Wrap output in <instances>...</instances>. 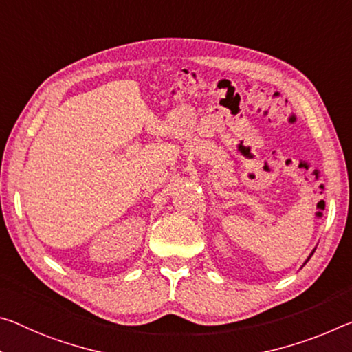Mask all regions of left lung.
I'll return each mask as SVG.
<instances>
[{"label": "left lung", "instance_id": "8db88e82", "mask_svg": "<svg viewBox=\"0 0 352 352\" xmlns=\"http://www.w3.org/2000/svg\"><path fill=\"white\" fill-rule=\"evenodd\" d=\"M314 252H315V250H314ZM314 252H311V254H310V256H311V255H314ZM310 256H309V258H307V261H309V260H310Z\"/></svg>", "mask_w": 352, "mask_h": 352}]
</instances>
